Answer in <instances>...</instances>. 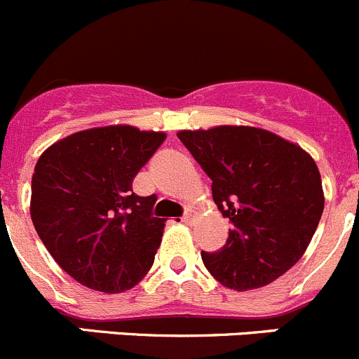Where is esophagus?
Segmentation results:
<instances>
[{
    "label": "esophagus",
    "instance_id": "34e87169",
    "mask_svg": "<svg viewBox=\"0 0 359 359\" xmlns=\"http://www.w3.org/2000/svg\"><path fill=\"white\" fill-rule=\"evenodd\" d=\"M194 218H195L194 212H191V211H187V212H184L183 216H181V222L187 223V225H190V223L194 222Z\"/></svg>",
    "mask_w": 359,
    "mask_h": 359
}]
</instances>
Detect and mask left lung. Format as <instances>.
<instances>
[{
    "mask_svg": "<svg viewBox=\"0 0 359 359\" xmlns=\"http://www.w3.org/2000/svg\"><path fill=\"white\" fill-rule=\"evenodd\" d=\"M178 137L212 181V201L229 218V239L202 251L216 281L237 292L262 288L307 250L325 208L311 155L274 133L248 126L180 130Z\"/></svg>",
    "mask_w": 359,
    "mask_h": 359,
    "instance_id": "8db88e82",
    "label": "left lung"
}]
</instances>
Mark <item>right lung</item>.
Segmentation results:
<instances>
[{"instance_id":"add662e5","label":"right lung","mask_w":359,"mask_h":359,"mask_svg":"<svg viewBox=\"0 0 359 359\" xmlns=\"http://www.w3.org/2000/svg\"><path fill=\"white\" fill-rule=\"evenodd\" d=\"M165 134L133 126L80 130L38 158L31 219L41 243L74 281L102 293L134 288L154 265L165 218L157 197L133 181Z\"/></svg>"}]
</instances>
